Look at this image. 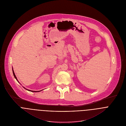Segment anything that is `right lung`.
I'll return each mask as SVG.
<instances>
[{
	"instance_id": "right-lung-1",
	"label": "right lung",
	"mask_w": 126,
	"mask_h": 126,
	"mask_svg": "<svg viewBox=\"0 0 126 126\" xmlns=\"http://www.w3.org/2000/svg\"><path fill=\"white\" fill-rule=\"evenodd\" d=\"M13 74H14V77H15V78L16 79V80H17L18 81V79H16V75H15V73H14V70H13ZM19 82V81H18ZM24 88H25L24 87ZM26 90H27V89H26ZM28 91H31V92H40V91H31V90H27ZM42 91V90H41Z\"/></svg>"
}]
</instances>
